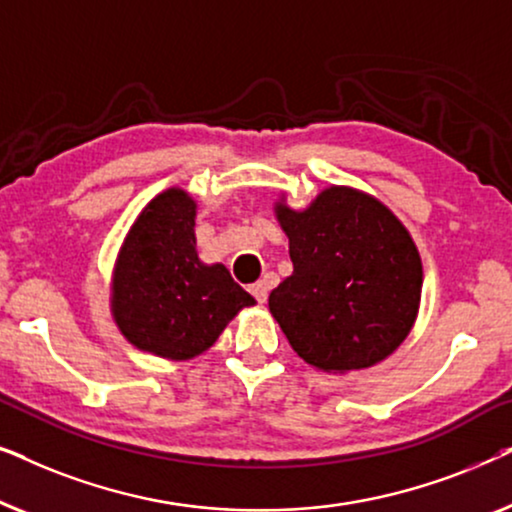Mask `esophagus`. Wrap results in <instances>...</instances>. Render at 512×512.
I'll use <instances>...</instances> for the list:
<instances>
[{"label": "esophagus", "instance_id": "34e87169", "mask_svg": "<svg viewBox=\"0 0 512 512\" xmlns=\"http://www.w3.org/2000/svg\"><path fill=\"white\" fill-rule=\"evenodd\" d=\"M268 282H265V279H261V282H256V284H251V293H254V298L258 300V303H265V300H268Z\"/></svg>", "mask_w": 512, "mask_h": 512}]
</instances>
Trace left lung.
Instances as JSON below:
<instances>
[{"label":"left lung","instance_id":"8db88e82","mask_svg":"<svg viewBox=\"0 0 512 512\" xmlns=\"http://www.w3.org/2000/svg\"><path fill=\"white\" fill-rule=\"evenodd\" d=\"M293 272L268 305L293 352L326 373L387 359L415 324L422 261L382 202L331 186L305 212L277 205Z\"/></svg>","mask_w":512,"mask_h":512}]
</instances>
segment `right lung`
I'll return each mask as SVG.
<instances>
[{
  "label": "right lung",
  "instance_id": "add662e5",
  "mask_svg": "<svg viewBox=\"0 0 512 512\" xmlns=\"http://www.w3.org/2000/svg\"><path fill=\"white\" fill-rule=\"evenodd\" d=\"M195 202L179 188L160 193L125 237L114 272V317L125 338L165 359L209 349L251 293L226 265H202L195 251Z\"/></svg>",
  "mask_w": 512,
  "mask_h": 512
}]
</instances>
